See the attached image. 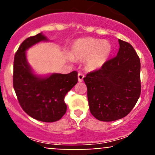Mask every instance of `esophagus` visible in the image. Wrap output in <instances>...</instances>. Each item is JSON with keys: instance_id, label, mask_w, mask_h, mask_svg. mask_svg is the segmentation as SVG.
<instances>
[{"instance_id": "1", "label": "esophagus", "mask_w": 155, "mask_h": 155, "mask_svg": "<svg viewBox=\"0 0 155 155\" xmlns=\"http://www.w3.org/2000/svg\"><path fill=\"white\" fill-rule=\"evenodd\" d=\"M83 79H84V75L79 73V74H78V80H79V82H82V81H83Z\"/></svg>"}]
</instances>
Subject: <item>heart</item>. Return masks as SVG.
Listing matches in <instances>:
<instances>
[{"label": "heart", "instance_id": "1", "mask_svg": "<svg viewBox=\"0 0 155 155\" xmlns=\"http://www.w3.org/2000/svg\"><path fill=\"white\" fill-rule=\"evenodd\" d=\"M112 46L108 41L94 38H82L76 40L71 46L70 55L72 59H85L89 70L102 68L110 56Z\"/></svg>", "mask_w": 155, "mask_h": 155}]
</instances>
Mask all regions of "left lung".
<instances>
[{"label":"left lung","instance_id":"1","mask_svg":"<svg viewBox=\"0 0 155 155\" xmlns=\"http://www.w3.org/2000/svg\"><path fill=\"white\" fill-rule=\"evenodd\" d=\"M118 43L117 55L83 79L91 113L102 121L125 117L141 93L140 58L130 43L121 40Z\"/></svg>","mask_w":155,"mask_h":155}]
</instances>
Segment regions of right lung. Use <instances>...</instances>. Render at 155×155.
Segmentation results:
<instances>
[{"label": "right lung", "instance_id": "add662e5", "mask_svg": "<svg viewBox=\"0 0 155 155\" xmlns=\"http://www.w3.org/2000/svg\"><path fill=\"white\" fill-rule=\"evenodd\" d=\"M48 40L42 33L22 42L14 58L13 87L23 110L43 122L60 120L66 113L65 95L78 82V73L35 74L27 61L26 51L37 43Z\"/></svg>", "mask_w": 155, "mask_h": 155}]
</instances>
